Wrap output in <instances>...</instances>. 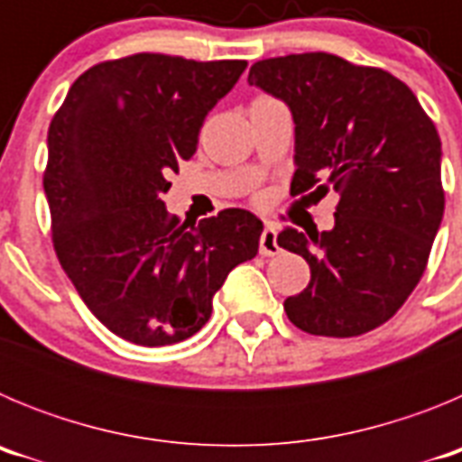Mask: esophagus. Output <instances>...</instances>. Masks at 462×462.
Returning <instances> with one entry per match:
<instances>
[{
	"mask_svg": "<svg viewBox=\"0 0 462 462\" xmlns=\"http://www.w3.org/2000/svg\"><path fill=\"white\" fill-rule=\"evenodd\" d=\"M259 252L263 256L280 254V245H277V231H275V226H273V224H266V228H263V234H261Z\"/></svg>",
	"mask_w": 462,
	"mask_h": 462,
	"instance_id": "34e87169",
	"label": "esophagus"
}]
</instances>
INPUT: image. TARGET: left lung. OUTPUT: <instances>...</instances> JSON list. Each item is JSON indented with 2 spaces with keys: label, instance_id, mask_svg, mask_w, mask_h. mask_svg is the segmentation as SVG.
<instances>
[{
  "label": "left lung",
  "instance_id": "8db88e82",
  "mask_svg": "<svg viewBox=\"0 0 462 462\" xmlns=\"http://www.w3.org/2000/svg\"><path fill=\"white\" fill-rule=\"evenodd\" d=\"M247 80L291 108V196L340 194L330 231L277 236L310 263L284 312L312 336H363L402 308L428 266L444 215L438 129L402 80L330 52L261 60Z\"/></svg>",
  "mask_w": 462,
  "mask_h": 462
}]
</instances>
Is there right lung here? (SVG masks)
<instances>
[{"label": "right lung", "mask_w": 462, "mask_h": 462, "mask_svg": "<svg viewBox=\"0 0 462 462\" xmlns=\"http://www.w3.org/2000/svg\"><path fill=\"white\" fill-rule=\"evenodd\" d=\"M245 67L162 52L108 60L80 73L51 122L52 247L89 312L134 345L194 336L228 273L259 252L263 224L250 210L196 224L164 206L169 175Z\"/></svg>", "instance_id": "obj_1"}]
</instances>
